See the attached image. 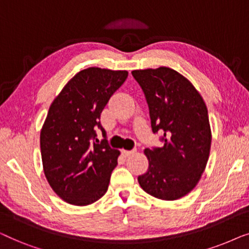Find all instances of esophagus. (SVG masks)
I'll return each mask as SVG.
<instances>
[{"mask_svg": "<svg viewBox=\"0 0 249 249\" xmlns=\"http://www.w3.org/2000/svg\"><path fill=\"white\" fill-rule=\"evenodd\" d=\"M122 155L125 156V158H128V156H130L132 154H135L136 153V149H132V151H127V149H122Z\"/></svg>", "mask_w": 249, "mask_h": 249, "instance_id": "1", "label": "esophagus"}]
</instances>
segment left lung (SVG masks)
<instances>
[{"mask_svg": "<svg viewBox=\"0 0 249 249\" xmlns=\"http://www.w3.org/2000/svg\"><path fill=\"white\" fill-rule=\"evenodd\" d=\"M131 73L146 96L152 130L163 132L164 142L144 151L148 169L138 182L156 198L179 199L197 186L209 161L212 132L206 104L194 85L171 68Z\"/></svg>", "mask_w": 249, "mask_h": 249, "instance_id": "obj_1", "label": "left lung"}]
</instances>
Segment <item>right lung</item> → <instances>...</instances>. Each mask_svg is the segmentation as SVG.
Wrapping results in <instances>:
<instances>
[{"instance_id":"right-lung-1","label":"right lung","mask_w":249,"mask_h":249,"mask_svg":"<svg viewBox=\"0 0 249 249\" xmlns=\"http://www.w3.org/2000/svg\"><path fill=\"white\" fill-rule=\"evenodd\" d=\"M127 77L125 70L87 68L51 104L40 130V153L44 175L64 202L89 205L107 193L120 152L107 145L100 117ZM96 127L105 136L100 144Z\"/></svg>"}]
</instances>
